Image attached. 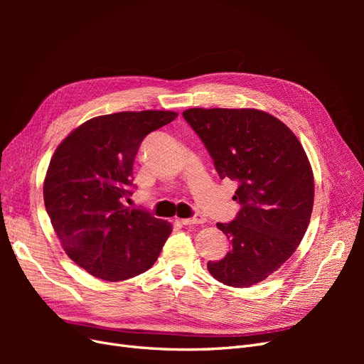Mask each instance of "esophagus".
Masks as SVG:
<instances>
[{
    "instance_id": "1",
    "label": "esophagus",
    "mask_w": 364,
    "mask_h": 364,
    "mask_svg": "<svg viewBox=\"0 0 364 364\" xmlns=\"http://www.w3.org/2000/svg\"><path fill=\"white\" fill-rule=\"evenodd\" d=\"M206 222V218L203 215H196L193 218H181L182 225H203Z\"/></svg>"
}]
</instances>
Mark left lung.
I'll return each instance as SVG.
<instances>
[{
  "label": "left lung",
  "instance_id": "8db88e82",
  "mask_svg": "<svg viewBox=\"0 0 364 364\" xmlns=\"http://www.w3.org/2000/svg\"><path fill=\"white\" fill-rule=\"evenodd\" d=\"M182 115L220 179L238 183L240 213L230 223H217L232 249L208 261V270L225 285L250 287L277 272L306 232L314 203L311 164L293 132L259 109L193 107Z\"/></svg>",
  "mask_w": 364,
  "mask_h": 364
}]
</instances>
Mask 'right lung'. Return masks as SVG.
Masks as SVG:
<instances>
[{
	"label": "right lung",
	"mask_w": 364,
	"mask_h": 364,
	"mask_svg": "<svg viewBox=\"0 0 364 364\" xmlns=\"http://www.w3.org/2000/svg\"><path fill=\"white\" fill-rule=\"evenodd\" d=\"M178 117L173 111L94 117L58 146L43 181V203L63 250L87 273L126 281L156 262L171 223L130 209L132 170L150 132Z\"/></svg>",
	"instance_id": "add662e5"
}]
</instances>
